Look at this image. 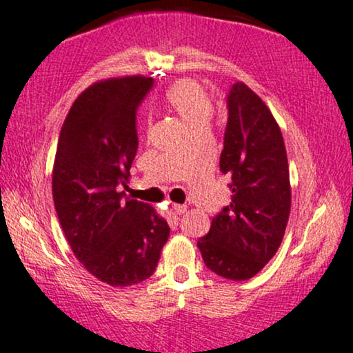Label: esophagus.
I'll use <instances>...</instances> for the list:
<instances>
[{"label": "esophagus", "mask_w": 353, "mask_h": 353, "mask_svg": "<svg viewBox=\"0 0 353 353\" xmlns=\"http://www.w3.org/2000/svg\"><path fill=\"white\" fill-rule=\"evenodd\" d=\"M173 211L176 212V214H185L186 212V206L185 204H173Z\"/></svg>", "instance_id": "34e87169"}]
</instances>
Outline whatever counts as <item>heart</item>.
Listing matches in <instances>:
<instances>
[{
  "label": "heart",
  "instance_id": "obj_1",
  "mask_svg": "<svg viewBox=\"0 0 353 353\" xmlns=\"http://www.w3.org/2000/svg\"><path fill=\"white\" fill-rule=\"evenodd\" d=\"M165 101L190 125L191 130L210 125L212 103L206 91L194 81H176L165 94Z\"/></svg>",
  "mask_w": 353,
  "mask_h": 353
}]
</instances>
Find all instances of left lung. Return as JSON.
Masks as SVG:
<instances>
[{"instance_id": "left-lung-1", "label": "left lung", "mask_w": 353, "mask_h": 353, "mask_svg": "<svg viewBox=\"0 0 353 353\" xmlns=\"http://www.w3.org/2000/svg\"><path fill=\"white\" fill-rule=\"evenodd\" d=\"M219 167L232 203L198 241L204 265L228 280H249L276 254L291 208L290 168L275 117L249 86L234 83Z\"/></svg>"}]
</instances>
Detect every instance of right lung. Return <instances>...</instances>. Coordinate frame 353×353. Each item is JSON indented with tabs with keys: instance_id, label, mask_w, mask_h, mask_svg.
<instances>
[{
	"instance_id": "right-lung-1",
	"label": "right lung",
	"mask_w": 353,
	"mask_h": 353,
	"mask_svg": "<svg viewBox=\"0 0 353 353\" xmlns=\"http://www.w3.org/2000/svg\"><path fill=\"white\" fill-rule=\"evenodd\" d=\"M154 86L145 77L98 81L65 117L52 194L73 254L99 281L130 286L154 275L170 228L147 203L125 198L137 154V110Z\"/></svg>"
}]
</instances>
